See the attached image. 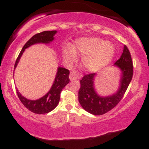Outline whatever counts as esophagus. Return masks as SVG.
<instances>
[{
    "mask_svg": "<svg viewBox=\"0 0 149 149\" xmlns=\"http://www.w3.org/2000/svg\"><path fill=\"white\" fill-rule=\"evenodd\" d=\"M78 73H77L76 71H73L72 72H71L69 75V79L70 80H71V81H73V80L78 79Z\"/></svg>",
    "mask_w": 149,
    "mask_h": 149,
    "instance_id": "34e87169",
    "label": "esophagus"
}]
</instances>
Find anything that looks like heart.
<instances>
[{
	"label": "heart",
	"instance_id": "heart-1",
	"mask_svg": "<svg viewBox=\"0 0 149 149\" xmlns=\"http://www.w3.org/2000/svg\"><path fill=\"white\" fill-rule=\"evenodd\" d=\"M115 48L110 42L100 38H83L77 40L76 45L63 49V57L67 61L77 59V54L82 56V64L85 69L97 72L104 69L111 61Z\"/></svg>",
	"mask_w": 149,
	"mask_h": 149
}]
</instances>
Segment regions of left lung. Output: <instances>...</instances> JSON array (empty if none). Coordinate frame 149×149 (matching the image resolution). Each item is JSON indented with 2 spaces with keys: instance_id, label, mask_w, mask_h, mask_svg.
Returning <instances> with one entry per match:
<instances>
[{
  "instance_id": "obj_1",
  "label": "left lung",
  "mask_w": 149,
  "mask_h": 149,
  "mask_svg": "<svg viewBox=\"0 0 149 149\" xmlns=\"http://www.w3.org/2000/svg\"><path fill=\"white\" fill-rule=\"evenodd\" d=\"M121 71V78L118 91L113 95L102 97L95 91L94 80L95 73L85 75L80 80L78 101L86 111L93 115H103L113 109L120 102L130 83L133 76V64L131 54L127 46H124L123 52L119 59L114 64Z\"/></svg>"
}]
</instances>
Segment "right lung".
Masks as SVG:
<instances>
[{
	"instance_id": "1",
	"label": "right lung",
	"mask_w": 149,
	"mask_h": 149,
	"mask_svg": "<svg viewBox=\"0 0 149 149\" xmlns=\"http://www.w3.org/2000/svg\"><path fill=\"white\" fill-rule=\"evenodd\" d=\"M56 33H57V31H45L41 33L36 34L33 37L31 38L29 40L26 42L19 54L17 59L15 61V69L16 68L25 49L36 43H49L54 40V36ZM69 70L63 67H59L52 86L51 87L49 91L45 96L37 100H30L22 96L21 94L17 90V94L19 99L26 109L34 113L44 114L50 112L53 109H55L59 102L61 90L69 83Z\"/></svg>"
}]
</instances>
